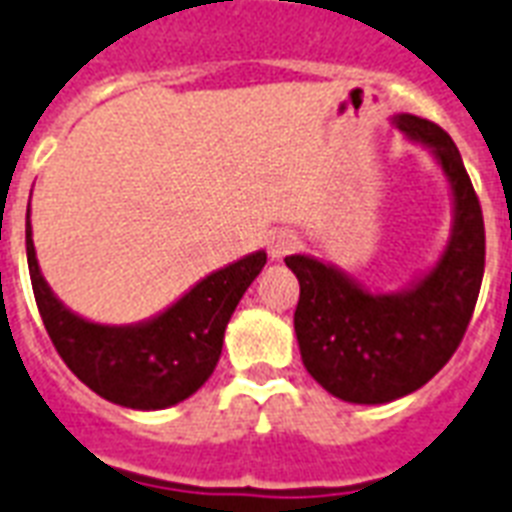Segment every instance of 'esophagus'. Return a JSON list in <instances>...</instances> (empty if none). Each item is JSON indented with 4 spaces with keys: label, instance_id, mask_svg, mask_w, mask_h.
<instances>
[{
    "label": "esophagus",
    "instance_id": "34e87169",
    "mask_svg": "<svg viewBox=\"0 0 512 512\" xmlns=\"http://www.w3.org/2000/svg\"><path fill=\"white\" fill-rule=\"evenodd\" d=\"M298 246H301V238L295 236V233L276 230L274 236L268 238V255H271V260H285L287 255H293Z\"/></svg>",
    "mask_w": 512,
    "mask_h": 512
}]
</instances>
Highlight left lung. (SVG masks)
<instances>
[{"mask_svg": "<svg viewBox=\"0 0 512 512\" xmlns=\"http://www.w3.org/2000/svg\"><path fill=\"white\" fill-rule=\"evenodd\" d=\"M393 124L426 146L448 179L453 227L437 263L396 293H372L333 263L285 257L301 285L293 320L301 361L350 404H388L423 388L464 339L486 268L483 211L456 143L412 113L393 116Z\"/></svg>", "mask_w": 512, "mask_h": 512, "instance_id": "1", "label": "left lung"}]
</instances>
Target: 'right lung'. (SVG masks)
<instances>
[{"mask_svg": "<svg viewBox=\"0 0 512 512\" xmlns=\"http://www.w3.org/2000/svg\"><path fill=\"white\" fill-rule=\"evenodd\" d=\"M26 263L45 331L70 372L119 407L165 410L214 374L230 314L266 266V252L257 249L211 271L165 312L132 325L92 323L56 298L37 263L29 211Z\"/></svg>", "mask_w": 512, "mask_h": 512, "instance_id": "add662e5", "label": "right lung"}]
</instances>
